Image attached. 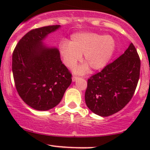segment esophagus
Returning <instances> with one entry per match:
<instances>
[{"label": "esophagus", "instance_id": "esophagus-1", "mask_svg": "<svg viewBox=\"0 0 150 150\" xmlns=\"http://www.w3.org/2000/svg\"><path fill=\"white\" fill-rule=\"evenodd\" d=\"M78 78H79V77L76 76V75H73V76H72V81H73V82H75V81H76V80H78Z\"/></svg>", "mask_w": 150, "mask_h": 150}]
</instances>
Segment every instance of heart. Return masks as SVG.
I'll return each instance as SVG.
<instances>
[{"label": "heart", "mask_w": 150, "mask_h": 150, "mask_svg": "<svg viewBox=\"0 0 150 150\" xmlns=\"http://www.w3.org/2000/svg\"><path fill=\"white\" fill-rule=\"evenodd\" d=\"M116 48L114 38L110 35H102L93 32L74 33L69 42L62 40L59 44V52L64 64L73 67L81 59L86 63L75 69V72L84 74L88 72L89 66L93 70H99L107 65L112 58Z\"/></svg>", "instance_id": "heart-1"}]
</instances>
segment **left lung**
<instances>
[{"label":"left lung","mask_w":150,"mask_h":150,"mask_svg":"<svg viewBox=\"0 0 150 150\" xmlns=\"http://www.w3.org/2000/svg\"><path fill=\"white\" fill-rule=\"evenodd\" d=\"M140 59L132 43L124 54L88 80L85 101L102 117L121 110L132 98L140 75Z\"/></svg>","instance_id":"left-lung-1"}]
</instances>
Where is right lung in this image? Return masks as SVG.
Wrapping results in <instances>:
<instances>
[{"label":"right lung","instance_id":"right-lung-1","mask_svg":"<svg viewBox=\"0 0 150 150\" xmlns=\"http://www.w3.org/2000/svg\"><path fill=\"white\" fill-rule=\"evenodd\" d=\"M51 25L28 32L16 45L12 55V72L19 96L32 108L51 110L61 102L72 83V75L56 47L43 41L60 28Z\"/></svg>","mask_w":150,"mask_h":150}]
</instances>
